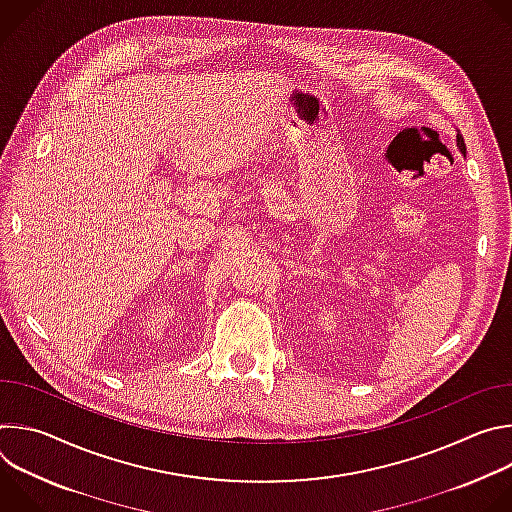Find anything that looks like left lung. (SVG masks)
Segmentation results:
<instances>
[{"instance_id":"1","label":"left lung","mask_w":512,"mask_h":512,"mask_svg":"<svg viewBox=\"0 0 512 512\" xmlns=\"http://www.w3.org/2000/svg\"><path fill=\"white\" fill-rule=\"evenodd\" d=\"M456 141H458V150L466 156V143H464V137H462V133H458L456 135Z\"/></svg>"}]
</instances>
